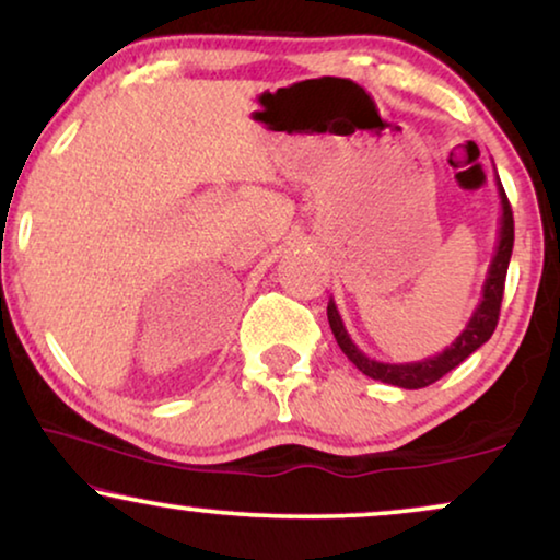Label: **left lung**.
<instances>
[{
	"label": "left lung",
	"mask_w": 560,
	"mask_h": 560,
	"mask_svg": "<svg viewBox=\"0 0 560 560\" xmlns=\"http://www.w3.org/2000/svg\"><path fill=\"white\" fill-rule=\"evenodd\" d=\"M497 190H500V234H497V247L494 257L489 262V272L485 280V288H481V301L477 308H474L469 324L464 326V331L456 336V341L441 351V354L420 359V362H405V364H389V362H377V359L366 357L362 349L351 341V336L343 326L341 313L336 308L334 298L328 301V324H331V331L336 336V343H339L343 354H347L351 362L357 364L359 372H364L366 377L385 382V385H395L402 389H420L433 385L435 380H441L443 374H448L454 366L464 362L466 357L474 354L481 343L489 341V336L494 334L497 318H500V305H502V293H504V278H508V267L512 257V244H515V221H512V209L508 196H504V188L500 178H497Z\"/></svg>",
	"instance_id": "obj_1"
}]
</instances>
